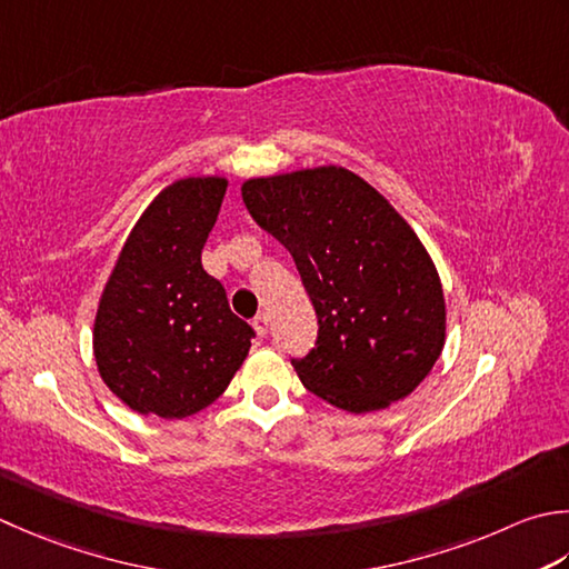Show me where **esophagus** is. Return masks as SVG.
Here are the masks:
<instances>
[{"label":"esophagus","mask_w":569,"mask_h":569,"mask_svg":"<svg viewBox=\"0 0 569 569\" xmlns=\"http://www.w3.org/2000/svg\"><path fill=\"white\" fill-rule=\"evenodd\" d=\"M251 326H253V330H256V336H266V332H269V316L266 313H259L256 316L253 320H251Z\"/></svg>","instance_id":"obj_1"}]
</instances>
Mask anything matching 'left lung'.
Here are the masks:
<instances>
[{
	"label": "left lung",
	"instance_id": "obj_1",
	"mask_svg": "<svg viewBox=\"0 0 569 569\" xmlns=\"http://www.w3.org/2000/svg\"><path fill=\"white\" fill-rule=\"evenodd\" d=\"M241 197L291 251L316 308V348L293 360L308 392L350 415L415 392L443 350L447 303L405 217L338 164L251 177Z\"/></svg>",
	"mask_w": 569,
	"mask_h": 569
}]
</instances>
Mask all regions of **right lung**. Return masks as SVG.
Returning a JSON list of instances; mask_svg holds the SVG:
<instances>
[{
	"instance_id": "add662e5",
	"label": "right lung",
	"mask_w": 569,
	"mask_h": 569,
	"mask_svg": "<svg viewBox=\"0 0 569 569\" xmlns=\"http://www.w3.org/2000/svg\"><path fill=\"white\" fill-rule=\"evenodd\" d=\"M227 177L167 184L128 233L98 300L93 355L110 392L138 415L184 419L209 407L247 360L253 330L202 266Z\"/></svg>"
}]
</instances>
